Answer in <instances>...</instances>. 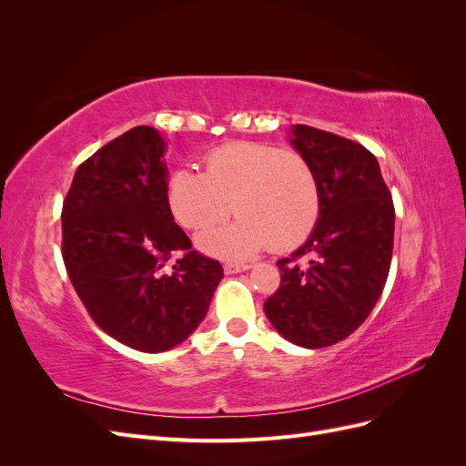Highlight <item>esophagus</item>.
Returning a JSON list of instances; mask_svg holds the SVG:
<instances>
[{"label":"esophagus","mask_w":466,"mask_h":466,"mask_svg":"<svg viewBox=\"0 0 466 466\" xmlns=\"http://www.w3.org/2000/svg\"><path fill=\"white\" fill-rule=\"evenodd\" d=\"M250 268V264H235V262H228L223 266V270H225V274H237V272H245V270H248Z\"/></svg>","instance_id":"obj_1"}]
</instances>
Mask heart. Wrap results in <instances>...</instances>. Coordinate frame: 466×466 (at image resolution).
<instances>
[{"mask_svg": "<svg viewBox=\"0 0 466 466\" xmlns=\"http://www.w3.org/2000/svg\"><path fill=\"white\" fill-rule=\"evenodd\" d=\"M167 204L187 229L200 231L228 218L223 228L198 235L209 255L248 258L305 243L320 218V182L307 155L264 142H231L211 149L204 173L180 167L167 180Z\"/></svg>", "mask_w": 466, "mask_h": 466, "instance_id": "obj_1", "label": "heart"}]
</instances>
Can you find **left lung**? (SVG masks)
Segmentation results:
<instances>
[{
	"mask_svg": "<svg viewBox=\"0 0 466 466\" xmlns=\"http://www.w3.org/2000/svg\"><path fill=\"white\" fill-rule=\"evenodd\" d=\"M291 132L293 147L317 168L320 218L307 243L278 260L281 281L264 313L286 340L317 350L348 338L383 293L394 206L370 149L305 124Z\"/></svg>",
	"mask_w": 466,
	"mask_h": 466,
	"instance_id": "left-lung-1",
	"label": "left lung"
}]
</instances>
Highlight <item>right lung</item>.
<instances>
[{"instance_id": "1", "label": "right lung", "mask_w": 466, "mask_h": 466, "mask_svg": "<svg viewBox=\"0 0 466 466\" xmlns=\"http://www.w3.org/2000/svg\"><path fill=\"white\" fill-rule=\"evenodd\" d=\"M163 153L159 132L136 126L77 167L62 208V257L81 303L98 329L147 354L198 329L223 278L173 219Z\"/></svg>"}]
</instances>
